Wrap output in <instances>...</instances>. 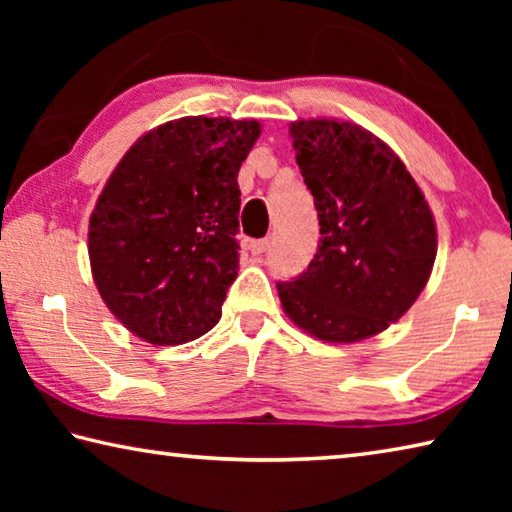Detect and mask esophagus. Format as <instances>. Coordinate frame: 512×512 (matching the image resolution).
Listing matches in <instances>:
<instances>
[{"label":"esophagus","mask_w":512,"mask_h":512,"mask_svg":"<svg viewBox=\"0 0 512 512\" xmlns=\"http://www.w3.org/2000/svg\"><path fill=\"white\" fill-rule=\"evenodd\" d=\"M268 246H271V241L268 239H255V241H250V253L262 255V253H266Z\"/></svg>","instance_id":"obj_1"}]
</instances>
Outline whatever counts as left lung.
<instances>
[{"instance_id":"left-lung-1","label":"left lung","mask_w":512,"mask_h":512,"mask_svg":"<svg viewBox=\"0 0 512 512\" xmlns=\"http://www.w3.org/2000/svg\"><path fill=\"white\" fill-rule=\"evenodd\" d=\"M293 149L314 196L320 239L307 271L277 282L298 327L327 343H354L406 314L429 280L436 225L402 160L354 124H291Z\"/></svg>"}]
</instances>
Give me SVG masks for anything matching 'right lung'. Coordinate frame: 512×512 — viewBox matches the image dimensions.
<instances>
[{
	"label": "right lung",
	"instance_id": "add662e5",
	"mask_svg": "<svg viewBox=\"0 0 512 512\" xmlns=\"http://www.w3.org/2000/svg\"><path fill=\"white\" fill-rule=\"evenodd\" d=\"M259 124L183 117L140 137L90 219L103 302L133 334L180 345L210 332L239 271L237 173Z\"/></svg>",
	"mask_w": 512,
	"mask_h": 512
}]
</instances>
